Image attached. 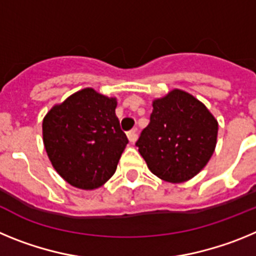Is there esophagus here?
Returning <instances> with one entry per match:
<instances>
[{"instance_id": "34e87169", "label": "esophagus", "mask_w": 256, "mask_h": 256, "mask_svg": "<svg viewBox=\"0 0 256 256\" xmlns=\"http://www.w3.org/2000/svg\"><path fill=\"white\" fill-rule=\"evenodd\" d=\"M128 140H130V142H136L137 141V138H138V133H137V130H132L128 132Z\"/></svg>"}]
</instances>
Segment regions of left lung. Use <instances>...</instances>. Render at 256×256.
<instances>
[{
    "mask_svg": "<svg viewBox=\"0 0 256 256\" xmlns=\"http://www.w3.org/2000/svg\"><path fill=\"white\" fill-rule=\"evenodd\" d=\"M148 124L137 146L151 173L182 183L204 169L216 150L218 120L191 94L178 88L152 101Z\"/></svg>",
    "mask_w": 256,
    "mask_h": 256,
    "instance_id": "left-lung-1",
    "label": "left lung"
}]
</instances>
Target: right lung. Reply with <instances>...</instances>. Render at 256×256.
I'll return each instance as SVG.
<instances>
[{"mask_svg": "<svg viewBox=\"0 0 256 256\" xmlns=\"http://www.w3.org/2000/svg\"><path fill=\"white\" fill-rule=\"evenodd\" d=\"M115 97L83 88L44 115L42 136L58 176L80 190L98 188L112 177L128 144L115 115Z\"/></svg>", "mask_w": 256, "mask_h": 256, "instance_id": "add662e5", "label": "right lung"}]
</instances>
